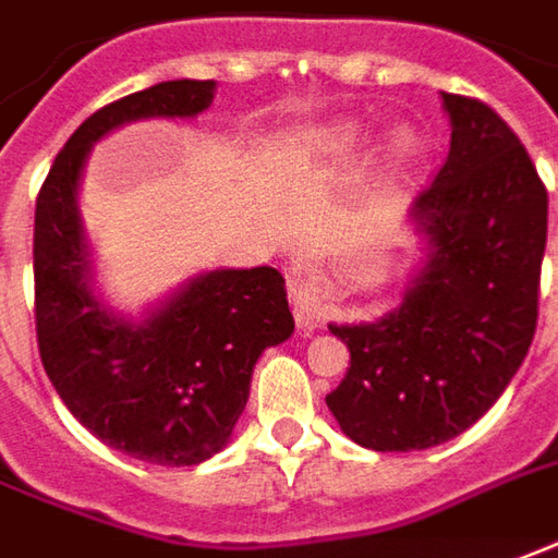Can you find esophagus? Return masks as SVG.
<instances>
[{"label":"esophagus","mask_w":558,"mask_h":558,"mask_svg":"<svg viewBox=\"0 0 558 558\" xmlns=\"http://www.w3.org/2000/svg\"><path fill=\"white\" fill-rule=\"evenodd\" d=\"M288 298L294 306V318L303 333L318 328L325 318V301H322V272L313 260H301L288 272Z\"/></svg>","instance_id":"1"}]
</instances>
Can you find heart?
<instances>
[{
  "mask_svg": "<svg viewBox=\"0 0 558 558\" xmlns=\"http://www.w3.org/2000/svg\"><path fill=\"white\" fill-rule=\"evenodd\" d=\"M359 136L361 130L355 124H337L325 133V145H328V148H349V145L359 142ZM413 151H416V136H413L407 126L395 130V133H391V157H395L398 163H403Z\"/></svg>",
  "mask_w": 558,
  "mask_h": 558,
  "instance_id": "obj_1",
  "label": "heart"
}]
</instances>
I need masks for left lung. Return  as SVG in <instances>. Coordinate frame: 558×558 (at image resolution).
I'll return each mask as SVG.
<instances>
[{
	"mask_svg": "<svg viewBox=\"0 0 558 558\" xmlns=\"http://www.w3.org/2000/svg\"><path fill=\"white\" fill-rule=\"evenodd\" d=\"M452 140L413 206L432 255L374 325H330L349 371L328 407L345 437L410 452L471 428L520 371L537 328L547 187L520 136L474 96L444 94Z\"/></svg>",
	"mask_w": 558,
	"mask_h": 558,
	"instance_id": "1",
	"label": "left lung"
}]
</instances>
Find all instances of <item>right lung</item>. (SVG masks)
<instances>
[{
  "label": "right lung",
  "instance_id": "obj_1",
  "mask_svg": "<svg viewBox=\"0 0 558 558\" xmlns=\"http://www.w3.org/2000/svg\"><path fill=\"white\" fill-rule=\"evenodd\" d=\"M215 81H160L94 111L53 157L36 199L33 272L45 374L111 449L151 464H199L230 440L255 361L294 330L286 279L272 267L194 279L145 325L106 313L90 291L78 179L99 136L140 118H194Z\"/></svg>",
  "mask_w": 558,
  "mask_h": 558
}]
</instances>
